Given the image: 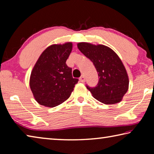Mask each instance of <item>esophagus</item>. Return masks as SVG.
<instances>
[{"mask_svg": "<svg viewBox=\"0 0 154 154\" xmlns=\"http://www.w3.org/2000/svg\"><path fill=\"white\" fill-rule=\"evenodd\" d=\"M79 80H80L81 82L84 83L85 82V78L84 76H83V75H82V76L79 78Z\"/></svg>", "mask_w": 154, "mask_h": 154, "instance_id": "1", "label": "esophagus"}]
</instances>
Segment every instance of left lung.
Here are the masks:
<instances>
[{
	"label": "left lung",
	"instance_id": "obj_1",
	"mask_svg": "<svg viewBox=\"0 0 154 154\" xmlns=\"http://www.w3.org/2000/svg\"><path fill=\"white\" fill-rule=\"evenodd\" d=\"M77 48L93 62L98 72L97 85L94 88L86 86L93 97L106 105L122 101L128 90L129 79L118 54L104 45L82 42L77 43Z\"/></svg>",
	"mask_w": 154,
	"mask_h": 154
}]
</instances>
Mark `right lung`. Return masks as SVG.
I'll use <instances>...</instances> for the list:
<instances>
[{
  "label": "right lung",
  "instance_id": "obj_1",
  "mask_svg": "<svg viewBox=\"0 0 154 154\" xmlns=\"http://www.w3.org/2000/svg\"><path fill=\"white\" fill-rule=\"evenodd\" d=\"M72 43L54 44L47 48L34 66L30 88L40 105L54 107L70 97L78 79L72 76V69L66 64Z\"/></svg>",
  "mask_w": 154,
  "mask_h": 154
}]
</instances>
